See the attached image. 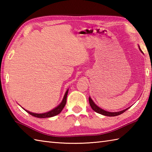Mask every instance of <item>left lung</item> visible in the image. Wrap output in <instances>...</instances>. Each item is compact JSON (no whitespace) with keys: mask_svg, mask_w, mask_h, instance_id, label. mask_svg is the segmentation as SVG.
Segmentation results:
<instances>
[{"mask_svg":"<svg viewBox=\"0 0 152 152\" xmlns=\"http://www.w3.org/2000/svg\"><path fill=\"white\" fill-rule=\"evenodd\" d=\"M139 48H140V47H139ZM140 51H142L141 50H140ZM89 102L90 106H91V108L93 110H94V111L96 112L99 113V114H102V115H106V116H116V115H120V114H123V113L125 112L126 110H128L129 108H130V107H129V108H127V109H125V110H124L120 111V112H110L105 111V110H104L101 109V108L98 107V106L95 104L94 102H93V101H92V99H91V97L89 98Z\"/></svg>","mask_w":152,"mask_h":152,"instance_id":"obj_1","label":"left lung"}]
</instances>
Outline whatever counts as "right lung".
I'll return each instance as SVG.
<instances>
[{
	"label": "right lung",
	"mask_w": 152,
	"mask_h": 152,
	"mask_svg": "<svg viewBox=\"0 0 152 152\" xmlns=\"http://www.w3.org/2000/svg\"><path fill=\"white\" fill-rule=\"evenodd\" d=\"M68 91H69V90H67V91H66L65 94H64V98H63V101H62V102H61V104L58 106H57L56 108H54L53 110H51L50 112H46V113H44V114H35V113H33V112H31L29 111H27V110H25L26 111L27 113H28L29 114H31V115L34 116V117L38 118H46L53 117V116L59 114V113L62 111V110L64 107V106H65L66 102V97H67Z\"/></svg>",
	"instance_id": "right-lung-1"
}]
</instances>
